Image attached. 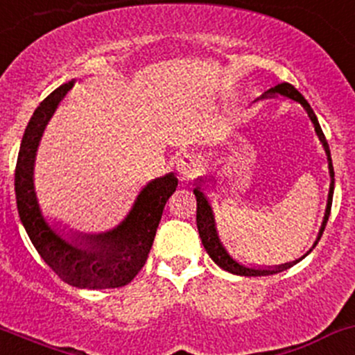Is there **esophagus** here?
Masks as SVG:
<instances>
[{"label": "esophagus", "mask_w": 355, "mask_h": 355, "mask_svg": "<svg viewBox=\"0 0 355 355\" xmlns=\"http://www.w3.org/2000/svg\"><path fill=\"white\" fill-rule=\"evenodd\" d=\"M177 170L182 177L189 178L193 177V175L199 173L200 170V159L197 155H192V153H187V155L182 156L177 162Z\"/></svg>", "instance_id": "esophagus-1"}]
</instances>
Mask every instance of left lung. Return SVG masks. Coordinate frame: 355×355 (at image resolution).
<instances>
[{"label": "left lung", "instance_id": "8db88e82", "mask_svg": "<svg viewBox=\"0 0 355 355\" xmlns=\"http://www.w3.org/2000/svg\"><path fill=\"white\" fill-rule=\"evenodd\" d=\"M272 95H284V96H287V98L296 100V102H300L301 105L304 107V110L308 112L309 119H311V122L315 124L316 134H318L320 141L323 143V148H325V153L328 156V170H330L331 184H330V192H328V204H327V211H325V219H323V225H322V230H320L318 240L315 241V245H316L320 241V238H322L323 231H325L328 216H330V209H331V199H334V184H335V182H334V165H331V158H330V148H328L327 137H325V134H323L322 128H320L318 119H316L315 112H313L311 107H309V103L306 102L304 96L301 95V93L293 87V85H291V83L277 85V87L267 89V93L263 96H272ZM193 193H196V199H197V230H199L200 240H202V245H204V248H206V252L209 253V257H211V259L214 260V262L218 263L219 267L225 268V270H227V272H231V274L245 275V277H257V275H272V274H277V272H282V270H286V268L291 267V263H286V266L275 267V268H255V267L250 268V267L240 266L238 262H234V260L231 259L230 255H227L226 250L223 248L221 241H219L218 233H216V226H214V216H212L211 206H209L207 199L204 197V193L200 192V187L193 189Z\"/></svg>", "mask_w": 355, "mask_h": 355}]
</instances>
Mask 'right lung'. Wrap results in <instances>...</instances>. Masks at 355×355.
<instances>
[{
  "instance_id": "right-lung-1",
  "label": "right lung",
  "mask_w": 355,
  "mask_h": 355,
  "mask_svg": "<svg viewBox=\"0 0 355 355\" xmlns=\"http://www.w3.org/2000/svg\"><path fill=\"white\" fill-rule=\"evenodd\" d=\"M71 88L73 81L46 96L25 129L15 168L18 214L39 255L62 281L81 289H115L129 284L146 263L163 209L178 180L173 173H168L148 184L125 221L109 233L83 236L81 241L78 238V243L62 240L40 214L32 175L40 136Z\"/></svg>"
}]
</instances>
